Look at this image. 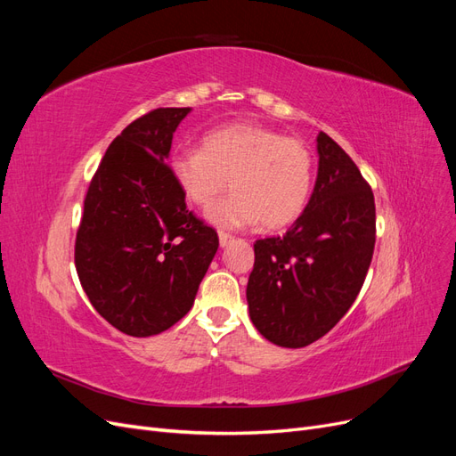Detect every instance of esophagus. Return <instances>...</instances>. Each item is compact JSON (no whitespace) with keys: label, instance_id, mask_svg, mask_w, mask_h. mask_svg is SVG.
Wrapping results in <instances>:
<instances>
[{"label":"esophagus","instance_id":"1","mask_svg":"<svg viewBox=\"0 0 456 456\" xmlns=\"http://www.w3.org/2000/svg\"><path fill=\"white\" fill-rule=\"evenodd\" d=\"M230 241H233L232 233H226L223 230H218V243H220V247H226Z\"/></svg>","mask_w":456,"mask_h":456}]
</instances>
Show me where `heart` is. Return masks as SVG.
I'll list each match as a JSON object with an SVG mask.
<instances>
[{
    "instance_id": "b5f03b06",
    "label": "heart",
    "mask_w": 456,
    "mask_h": 456,
    "mask_svg": "<svg viewBox=\"0 0 456 456\" xmlns=\"http://www.w3.org/2000/svg\"><path fill=\"white\" fill-rule=\"evenodd\" d=\"M173 181L201 209L230 188L233 194L207 213L218 228L240 230L258 223L285 228L310 200L314 159L291 136L256 123H232L205 134L203 148L178 150L169 161Z\"/></svg>"
}]
</instances>
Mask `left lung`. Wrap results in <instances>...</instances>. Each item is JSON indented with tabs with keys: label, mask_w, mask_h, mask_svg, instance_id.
<instances>
[{
	"label": "left lung",
	"mask_w": 456,
	"mask_h": 456,
	"mask_svg": "<svg viewBox=\"0 0 456 456\" xmlns=\"http://www.w3.org/2000/svg\"><path fill=\"white\" fill-rule=\"evenodd\" d=\"M312 198L285 236L255 241L251 322L266 340L302 348L327 335L362 291L375 251L372 190L329 134H317Z\"/></svg>",
	"instance_id": "obj_1"
}]
</instances>
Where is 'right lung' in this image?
Instances as JSON below:
<instances>
[{"mask_svg":"<svg viewBox=\"0 0 456 456\" xmlns=\"http://www.w3.org/2000/svg\"><path fill=\"white\" fill-rule=\"evenodd\" d=\"M190 108H158L121 131L89 184L76 270L93 308L129 337H151L190 312L218 249L186 209L167 158Z\"/></svg>","mask_w":456,"mask_h":456,"instance_id":"right-lung-1","label":"right lung"}]
</instances>
